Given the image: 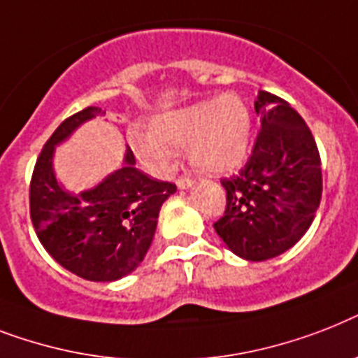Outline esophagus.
<instances>
[{
    "label": "esophagus",
    "mask_w": 358,
    "mask_h": 358,
    "mask_svg": "<svg viewBox=\"0 0 358 358\" xmlns=\"http://www.w3.org/2000/svg\"><path fill=\"white\" fill-rule=\"evenodd\" d=\"M176 185L179 190H188V188L194 187V181L192 179H188V177H181V179H177Z\"/></svg>",
    "instance_id": "obj_1"
}]
</instances>
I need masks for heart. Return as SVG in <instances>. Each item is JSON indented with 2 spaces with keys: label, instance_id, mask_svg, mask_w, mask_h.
I'll list each match as a JSON object with an SVG mask.
<instances>
[{
  "label": "heart",
  "instance_id": "b5f03b06",
  "mask_svg": "<svg viewBox=\"0 0 358 358\" xmlns=\"http://www.w3.org/2000/svg\"><path fill=\"white\" fill-rule=\"evenodd\" d=\"M250 145V110L236 94L157 114L148 134L133 140L134 155L157 176L173 170L176 150L181 148H187L188 161L201 171L227 173L244 164Z\"/></svg>",
  "mask_w": 358,
  "mask_h": 358
}]
</instances>
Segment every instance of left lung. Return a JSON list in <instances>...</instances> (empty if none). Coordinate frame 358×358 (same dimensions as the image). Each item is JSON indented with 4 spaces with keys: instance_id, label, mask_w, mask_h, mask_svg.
Returning <instances> with one entry per match:
<instances>
[{
    "instance_id": "1",
    "label": "left lung",
    "mask_w": 358,
    "mask_h": 358,
    "mask_svg": "<svg viewBox=\"0 0 358 358\" xmlns=\"http://www.w3.org/2000/svg\"><path fill=\"white\" fill-rule=\"evenodd\" d=\"M260 133L248 164L224 179L227 208L214 229L240 259H273L297 244L322 199V162L305 120L285 99L259 92Z\"/></svg>"
}]
</instances>
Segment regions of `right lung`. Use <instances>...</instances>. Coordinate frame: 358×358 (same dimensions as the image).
<instances>
[{
    "instance_id": "obj_1",
    "label": "right lung",
    "mask_w": 358,
    "mask_h": 358,
    "mask_svg": "<svg viewBox=\"0 0 358 358\" xmlns=\"http://www.w3.org/2000/svg\"><path fill=\"white\" fill-rule=\"evenodd\" d=\"M98 116L101 108L87 107L51 134L34 166L29 205L40 244L62 268L87 281L110 282L142 264L162 203L177 188L140 171L127 145L118 170L92 188L66 190L53 166L57 145Z\"/></svg>"
}]
</instances>
